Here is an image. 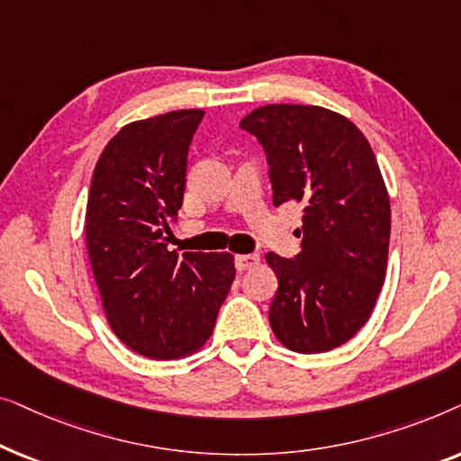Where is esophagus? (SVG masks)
Segmentation results:
<instances>
[{
  "instance_id": "34e87169",
  "label": "esophagus",
  "mask_w": 461,
  "mask_h": 461,
  "mask_svg": "<svg viewBox=\"0 0 461 461\" xmlns=\"http://www.w3.org/2000/svg\"><path fill=\"white\" fill-rule=\"evenodd\" d=\"M258 264H260V256H256V254H239L235 258V267L239 273L254 268V267H258Z\"/></svg>"
}]
</instances>
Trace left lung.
<instances>
[{
    "mask_svg": "<svg viewBox=\"0 0 461 461\" xmlns=\"http://www.w3.org/2000/svg\"><path fill=\"white\" fill-rule=\"evenodd\" d=\"M241 128L268 155L275 205L304 207L295 260L267 254L279 289L268 321L294 352H327L367 323L386 276L390 199L363 131L314 104H267Z\"/></svg>",
    "mask_w": 461,
    "mask_h": 461,
    "instance_id": "8db88e82",
    "label": "left lung"
}]
</instances>
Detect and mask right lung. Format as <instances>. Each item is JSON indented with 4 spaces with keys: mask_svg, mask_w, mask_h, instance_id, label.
<instances>
[{
    "mask_svg": "<svg viewBox=\"0 0 461 461\" xmlns=\"http://www.w3.org/2000/svg\"><path fill=\"white\" fill-rule=\"evenodd\" d=\"M201 119V109H182L123 125L98 157L86 205L104 317L128 348L161 361L203 348L235 281L229 251L167 248Z\"/></svg>",
    "mask_w": 461,
    "mask_h": 461,
    "instance_id": "add662e5",
    "label": "right lung"
}]
</instances>
